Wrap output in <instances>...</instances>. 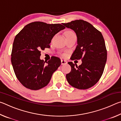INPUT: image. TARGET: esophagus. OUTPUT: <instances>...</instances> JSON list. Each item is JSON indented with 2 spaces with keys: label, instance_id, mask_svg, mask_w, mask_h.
<instances>
[{
  "label": "esophagus",
  "instance_id": "obj_1",
  "mask_svg": "<svg viewBox=\"0 0 121 121\" xmlns=\"http://www.w3.org/2000/svg\"><path fill=\"white\" fill-rule=\"evenodd\" d=\"M67 62L66 60H61V65H65V64H67Z\"/></svg>",
  "mask_w": 121,
  "mask_h": 121
}]
</instances>
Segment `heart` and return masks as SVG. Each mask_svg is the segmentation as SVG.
I'll use <instances>...</instances> for the list:
<instances>
[{"instance_id": "obj_1", "label": "heart", "mask_w": 121, "mask_h": 121, "mask_svg": "<svg viewBox=\"0 0 121 121\" xmlns=\"http://www.w3.org/2000/svg\"><path fill=\"white\" fill-rule=\"evenodd\" d=\"M72 34H75L73 31H67L65 34V35H72Z\"/></svg>"}]
</instances>
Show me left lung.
Listing matches in <instances>:
<instances>
[{
  "label": "left lung",
  "instance_id": "1",
  "mask_svg": "<svg viewBox=\"0 0 121 121\" xmlns=\"http://www.w3.org/2000/svg\"><path fill=\"white\" fill-rule=\"evenodd\" d=\"M73 30L77 38V45L71 59L82 58L78 67L69 62L71 71L66 75L68 82L78 89L91 87L97 83L103 73L107 61V50L101 32L89 22L82 20L62 23Z\"/></svg>",
  "mask_w": 121,
  "mask_h": 121
}]
</instances>
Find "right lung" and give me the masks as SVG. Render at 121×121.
Segmentation results:
<instances>
[{
  "instance_id": "add662e5",
  "label": "right lung",
  "mask_w": 121,
  "mask_h": 121,
  "mask_svg": "<svg viewBox=\"0 0 121 121\" xmlns=\"http://www.w3.org/2000/svg\"><path fill=\"white\" fill-rule=\"evenodd\" d=\"M65 28L60 24L34 22L26 25L14 38L11 62L17 78L24 86L39 90L48 84L61 65L58 57L41 60L40 51L50 48L53 37Z\"/></svg>"
}]
</instances>
